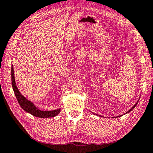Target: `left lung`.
Wrapping results in <instances>:
<instances>
[{
  "label": "left lung",
  "instance_id": "obj_1",
  "mask_svg": "<svg viewBox=\"0 0 153 153\" xmlns=\"http://www.w3.org/2000/svg\"><path fill=\"white\" fill-rule=\"evenodd\" d=\"M137 103H138V101L137 102V103H136V104H135V105H134L133 106V107H132V108H131V109H130L129 110V111H127V112H126V113H129V112H130L131 111H132V109H134V108L135 107H136V105H137ZM126 113H125V114H126ZM94 115H97V114H94ZM98 116H100V115H98ZM121 116H123V115H120V116H119V117H121ZM101 117H102V116H101Z\"/></svg>",
  "mask_w": 153,
  "mask_h": 153
}]
</instances>
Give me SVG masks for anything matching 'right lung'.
I'll list each match as a JSON object with an SVG mask.
<instances>
[{
    "label": "right lung",
    "instance_id": "obj_1",
    "mask_svg": "<svg viewBox=\"0 0 153 153\" xmlns=\"http://www.w3.org/2000/svg\"><path fill=\"white\" fill-rule=\"evenodd\" d=\"M11 75L12 85L14 94L16 95L17 100L18 101L20 106L26 112L30 113V114L33 115V116L40 117V118H49V117H55L60 112V108L55 110H53V111H41V110L38 109L36 106L34 105L33 103H32L30 101L28 100L27 99H26L20 93L19 91L18 90V88H17L16 85L13 65H12Z\"/></svg>",
    "mask_w": 153,
    "mask_h": 153
}]
</instances>
